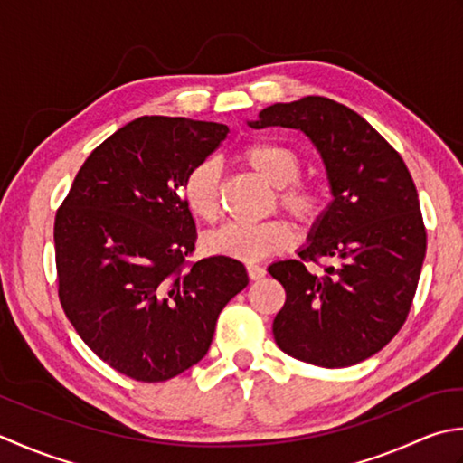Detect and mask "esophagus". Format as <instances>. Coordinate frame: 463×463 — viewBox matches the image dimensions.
Wrapping results in <instances>:
<instances>
[{
  "label": "esophagus",
  "instance_id": "obj_1",
  "mask_svg": "<svg viewBox=\"0 0 463 463\" xmlns=\"http://www.w3.org/2000/svg\"><path fill=\"white\" fill-rule=\"evenodd\" d=\"M245 269H248V276H250V279H261L263 276H266V269H263L261 266H258V263H248V266H245Z\"/></svg>",
  "mask_w": 463,
  "mask_h": 463
}]
</instances>
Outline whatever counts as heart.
I'll list each match as a JSON object with an SVG mask.
<instances>
[{
	"instance_id": "obj_1",
	"label": "heart",
	"mask_w": 463,
	"mask_h": 463,
	"mask_svg": "<svg viewBox=\"0 0 463 463\" xmlns=\"http://www.w3.org/2000/svg\"><path fill=\"white\" fill-rule=\"evenodd\" d=\"M241 162L278 187V203L298 223L314 228L324 220L329 207L327 187L317 179H299L301 157L288 146L273 141H253L241 147ZM220 165L213 159H202L182 184V197L187 210L203 222H215L220 215ZM294 232L284 220L261 223L230 222L203 238L205 250L215 256L241 261H260L278 256L291 248Z\"/></svg>"
}]
</instances>
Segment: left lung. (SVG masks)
Wrapping results in <instances>:
<instances>
[{"instance_id": "1", "label": "left lung", "mask_w": 463, "mask_h": 463, "mask_svg": "<svg viewBox=\"0 0 463 463\" xmlns=\"http://www.w3.org/2000/svg\"><path fill=\"white\" fill-rule=\"evenodd\" d=\"M250 126L304 131L334 194L299 260L268 268L286 289L273 319L276 344L306 364H360L392 342L416 296L428 243L416 184L388 141L334 99L273 103ZM322 257L336 266L317 274L313 263Z\"/></svg>"}]
</instances>
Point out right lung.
Returning a JSON list of instances; mask_svg holds the SVG:
<instances>
[{"label":"right lung","instance_id":"right-lung-1","mask_svg":"<svg viewBox=\"0 0 463 463\" xmlns=\"http://www.w3.org/2000/svg\"><path fill=\"white\" fill-rule=\"evenodd\" d=\"M228 126L144 116L99 144L55 213L65 316L90 350L137 382H165L210 350L220 311L248 286L243 263L190 261L195 222L187 172Z\"/></svg>","mask_w":463,"mask_h":463}]
</instances>
